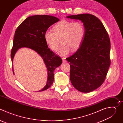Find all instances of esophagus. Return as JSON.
I'll list each match as a JSON object with an SVG mask.
<instances>
[{
  "label": "esophagus",
  "mask_w": 123,
  "mask_h": 123,
  "mask_svg": "<svg viewBox=\"0 0 123 123\" xmlns=\"http://www.w3.org/2000/svg\"><path fill=\"white\" fill-rule=\"evenodd\" d=\"M62 61H63V62H66L67 61H66V60L65 59V58H62Z\"/></svg>",
  "instance_id": "obj_1"
}]
</instances>
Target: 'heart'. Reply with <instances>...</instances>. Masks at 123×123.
Returning a JSON list of instances; mask_svg holds the SVG:
<instances>
[{
    "mask_svg": "<svg viewBox=\"0 0 123 123\" xmlns=\"http://www.w3.org/2000/svg\"><path fill=\"white\" fill-rule=\"evenodd\" d=\"M85 27L81 21L62 20L54 27V31L47 30L44 33L45 41L49 49L57 50L60 40L63 44L58 50L62 55H67L71 49L76 50L81 46L84 36Z\"/></svg>",
    "mask_w": 123,
    "mask_h": 123,
    "instance_id": "heart-1",
    "label": "heart"
}]
</instances>
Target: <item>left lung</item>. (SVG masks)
Wrapping results in <instances>:
<instances>
[{"label": "left lung", "mask_w": 123, "mask_h": 123, "mask_svg": "<svg viewBox=\"0 0 123 123\" xmlns=\"http://www.w3.org/2000/svg\"><path fill=\"white\" fill-rule=\"evenodd\" d=\"M67 18L81 20L85 30L79 48L66 59L70 63V80L77 90L90 92L103 83L108 73L111 64L109 34L101 21L92 14L68 15Z\"/></svg>", "instance_id": "8db88e82"}]
</instances>
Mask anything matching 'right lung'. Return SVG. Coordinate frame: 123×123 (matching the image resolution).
I'll list each match as a JSON object with an SVG mask.
<instances>
[{
    "label": "right lung",
    "mask_w": 123,
    "mask_h": 123,
    "mask_svg": "<svg viewBox=\"0 0 123 123\" xmlns=\"http://www.w3.org/2000/svg\"><path fill=\"white\" fill-rule=\"evenodd\" d=\"M59 21L56 17L48 15H36L29 16L16 29L11 51L12 63L15 54L19 49L28 48L42 57L48 71L46 86L39 92L45 91L51 86L54 80V71L62 61L48 48L44 39V33L52 24ZM12 71L13 69L12 67Z\"/></svg>",
    "instance_id": "add662e5"
}]
</instances>
